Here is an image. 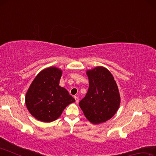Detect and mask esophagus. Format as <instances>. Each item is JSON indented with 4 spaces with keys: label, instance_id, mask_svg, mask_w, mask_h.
I'll use <instances>...</instances> for the list:
<instances>
[{
    "label": "esophagus",
    "instance_id": "1",
    "mask_svg": "<svg viewBox=\"0 0 156 156\" xmlns=\"http://www.w3.org/2000/svg\"><path fill=\"white\" fill-rule=\"evenodd\" d=\"M74 98H75V100H76V103H78V102H79V98H78V97H77V96H75V97H74Z\"/></svg>",
    "mask_w": 156,
    "mask_h": 156
}]
</instances>
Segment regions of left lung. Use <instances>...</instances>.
Here are the masks:
<instances>
[{
  "instance_id": "left-lung-1",
  "label": "left lung",
  "mask_w": 156,
  "mask_h": 156,
  "mask_svg": "<svg viewBox=\"0 0 156 156\" xmlns=\"http://www.w3.org/2000/svg\"><path fill=\"white\" fill-rule=\"evenodd\" d=\"M89 89L79 106L89 122L98 125L111 119L117 112L120 96L116 82L107 68L98 66L86 72Z\"/></svg>"
}]
</instances>
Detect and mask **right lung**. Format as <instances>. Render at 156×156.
<instances>
[{
  "label": "right lung",
  "instance_id": "obj_1",
  "mask_svg": "<svg viewBox=\"0 0 156 156\" xmlns=\"http://www.w3.org/2000/svg\"><path fill=\"white\" fill-rule=\"evenodd\" d=\"M62 71L56 67L44 69L36 76L26 93L25 105L38 120L51 122L76 100L66 89L59 85Z\"/></svg>",
  "mask_w": 156,
  "mask_h": 156
}]
</instances>
